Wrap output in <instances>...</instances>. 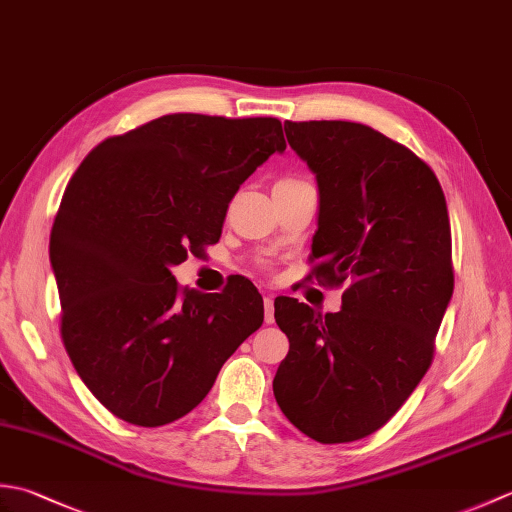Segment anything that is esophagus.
<instances>
[{
	"label": "esophagus",
	"instance_id": "1",
	"mask_svg": "<svg viewBox=\"0 0 512 512\" xmlns=\"http://www.w3.org/2000/svg\"><path fill=\"white\" fill-rule=\"evenodd\" d=\"M264 321L266 323H273L275 321V299L273 297H266L264 299Z\"/></svg>",
	"mask_w": 512,
	"mask_h": 512
}]
</instances>
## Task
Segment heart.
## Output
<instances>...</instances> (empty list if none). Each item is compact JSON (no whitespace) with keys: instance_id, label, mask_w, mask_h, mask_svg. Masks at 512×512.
Masks as SVG:
<instances>
[{"instance_id":"obj_1","label":"heart","mask_w":512,"mask_h":512,"mask_svg":"<svg viewBox=\"0 0 512 512\" xmlns=\"http://www.w3.org/2000/svg\"><path fill=\"white\" fill-rule=\"evenodd\" d=\"M286 182H295V180H281V182H277V184H286Z\"/></svg>"}]
</instances>
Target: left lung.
<instances>
[{
	"mask_svg": "<svg viewBox=\"0 0 512 512\" xmlns=\"http://www.w3.org/2000/svg\"><path fill=\"white\" fill-rule=\"evenodd\" d=\"M319 187L314 275L345 292L339 312L275 301L290 350L277 405L321 444L383 427L427 374L453 295L447 200L429 165L376 129L347 121L284 123Z\"/></svg>",
	"mask_w": 512,
	"mask_h": 512,
	"instance_id": "left-lung-1",
	"label": "left lung"
}]
</instances>
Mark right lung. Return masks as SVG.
<instances>
[{"label":"right lung","mask_w":512,"mask_h":512,"mask_svg":"<svg viewBox=\"0 0 512 512\" xmlns=\"http://www.w3.org/2000/svg\"><path fill=\"white\" fill-rule=\"evenodd\" d=\"M284 149L277 118L169 114L103 140L74 171L50 235L61 336L116 418L187 416L262 325L253 284L204 295L171 268L220 239L239 184Z\"/></svg>","instance_id":"1"}]
</instances>
